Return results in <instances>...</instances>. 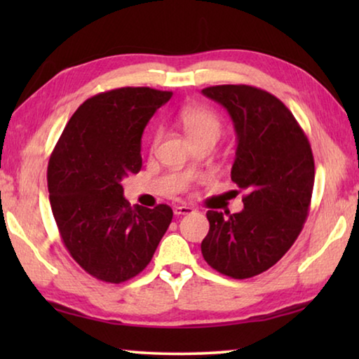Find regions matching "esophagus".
Here are the masks:
<instances>
[{
	"instance_id": "1",
	"label": "esophagus",
	"mask_w": 359,
	"mask_h": 359,
	"mask_svg": "<svg viewBox=\"0 0 359 359\" xmlns=\"http://www.w3.org/2000/svg\"><path fill=\"white\" fill-rule=\"evenodd\" d=\"M193 209L190 205H177V208H174V215L175 217H180V215H188L191 214Z\"/></svg>"
}]
</instances>
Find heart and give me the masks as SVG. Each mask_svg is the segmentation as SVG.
I'll list each match as a JSON object with an SVG mask.
<instances>
[{
    "label": "heart",
    "instance_id": "heart-1",
    "mask_svg": "<svg viewBox=\"0 0 359 359\" xmlns=\"http://www.w3.org/2000/svg\"><path fill=\"white\" fill-rule=\"evenodd\" d=\"M180 123L184 128L185 135L190 141H198V139H212L217 141L222 135L223 125L218 115L210 111L208 107H187L180 114ZM163 136L161 130H156L151 136L150 145L155 149Z\"/></svg>",
    "mask_w": 359,
    "mask_h": 359
}]
</instances>
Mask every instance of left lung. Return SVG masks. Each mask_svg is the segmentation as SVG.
<instances>
[{
  "label": "left lung",
  "mask_w": 359,
  "mask_h": 359,
  "mask_svg": "<svg viewBox=\"0 0 359 359\" xmlns=\"http://www.w3.org/2000/svg\"><path fill=\"white\" fill-rule=\"evenodd\" d=\"M203 95L233 120L238 149L231 180L247 194L238 214L208 212L201 252L220 274L248 278L274 266L301 233L315 180L312 149L290 109L264 90L215 85Z\"/></svg>",
  "instance_id": "8db88e82"
}]
</instances>
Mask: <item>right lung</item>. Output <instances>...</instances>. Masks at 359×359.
Segmentation results:
<instances>
[{"mask_svg": "<svg viewBox=\"0 0 359 359\" xmlns=\"http://www.w3.org/2000/svg\"><path fill=\"white\" fill-rule=\"evenodd\" d=\"M172 92L123 87L79 106L47 168L50 205L65 247L102 282L121 283L145 269L172 220V209L131 205L121 180L142 168L141 137Z\"/></svg>", "mask_w": 359, "mask_h": 359, "instance_id": "1", "label": "right lung"}]
</instances>
